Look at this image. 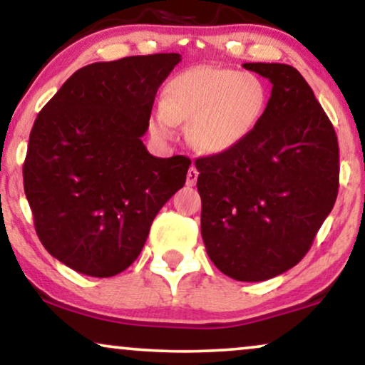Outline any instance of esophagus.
<instances>
[{
  "instance_id": "1",
  "label": "esophagus",
  "mask_w": 365,
  "mask_h": 365,
  "mask_svg": "<svg viewBox=\"0 0 365 365\" xmlns=\"http://www.w3.org/2000/svg\"><path fill=\"white\" fill-rule=\"evenodd\" d=\"M197 178H198V170H197L195 167L188 168V173H187V185H190V187L195 185Z\"/></svg>"
}]
</instances>
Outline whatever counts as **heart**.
<instances>
[{"label": "heart", "mask_w": 365, "mask_h": 365, "mask_svg": "<svg viewBox=\"0 0 365 365\" xmlns=\"http://www.w3.org/2000/svg\"><path fill=\"white\" fill-rule=\"evenodd\" d=\"M269 92L249 72L195 66L177 73L163 89L153 129L170 138L175 124H188V141L205 155L236 150L255 135L264 118Z\"/></svg>", "instance_id": "obj_1"}]
</instances>
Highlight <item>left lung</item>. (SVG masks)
Masks as SVG:
<instances>
[{
	"instance_id": "1",
	"label": "left lung",
	"mask_w": 365,
	"mask_h": 365,
	"mask_svg": "<svg viewBox=\"0 0 365 365\" xmlns=\"http://www.w3.org/2000/svg\"><path fill=\"white\" fill-rule=\"evenodd\" d=\"M273 84L255 135L236 150L195 160L202 239L210 261L237 281L297 266L339 193V141L297 68L244 63Z\"/></svg>"
}]
</instances>
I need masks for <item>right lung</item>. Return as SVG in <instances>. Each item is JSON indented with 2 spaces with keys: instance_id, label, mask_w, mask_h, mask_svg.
I'll use <instances>...</instances> for the list:
<instances>
[{
  "instance_id": "obj_1",
  "label": "right lung",
  "mask_w": 365,
  "mask_h": 365,
  "mask_svg": "<svg viewBox=\"0 0 365 365\" xmlns=\"http://www.w3.org/2000/svg\"><path fill=\"white\" fill-rule=\"evenodd\" d=\"M178 53L96 62L73 72L30 133L23 187L43 247L77 273L109 278L140 256L190 158L143 145L155 96Z\"/></svg>"
}]
</instances>
